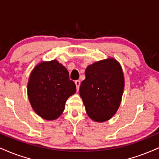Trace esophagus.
<instances>
[{
  "label": "esophagus",
  "instance_id": "esophagus-1",
  "mask_svg": "<svg viewBox=\"0 0 159 159\" xmlns=\"http://www.w3.org/2000/svg\"><path fill=\"white\" fill-rule=\"evenodd\" d=\"M75 83L76 88H77V90H78V89H79L80 84H81V81H80L79 80H77V81H75Z\"/></svg>",
  "mask_w": 159,
  "mask_h": 159
}]
</instances>
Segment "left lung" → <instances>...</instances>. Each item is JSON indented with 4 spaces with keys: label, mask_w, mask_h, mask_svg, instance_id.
I'll list each match as a JSON object with an SVG mask.
<instances>
[{
    "label": "left lung",
    "mask_w": 159,
    "mask_h": 159,
    "mask_svg": "<svg viewBox=\"0 0 159 159\" xmlns=\"http://www.w3.org/2000/svg\"><path fill=\"white\" fill-rule=\"evenodd\" d=\"M85 75L79 94L87 113L95 121H107L121 104L124 87L121 66L112 58L100 61L88 66Z\"/></svg>",
    "instance_id": "8db88e82"
}]
</instances>
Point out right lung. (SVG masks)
I'll return each instance as SVG.
<instances>
[{"instance_id":"obj_1","label":"right lung","mask_w":159,"mask_h":159,"mask_svg":"<svg viewBox=\"0 0 159 159\" xmlns=\"http://www.w3.org/2000/svg\"><path fill=\"white\" fill-rule=\"evenodd\" d=\"M28 97L33 110L44 119L58 118L64 110L65 103L76 91L66 69L58 61L41 63L29 79Z\"/></svg>"}]
</instances>
